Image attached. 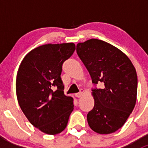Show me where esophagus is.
Masks as SVG:
<instances>
[{
    "instance_id": "1",
    "label": "esophagus",
    "mask_w": 148,
    "mask_h": 148,
    "mask_svg": "<svg viewBox=\"0 0 148 148\" xmlns=\"http://www.w3.org/2000/svg\"><path fill=\"white\" fill-rule=\"evenodd\" d=\"M84 94V89H81L80 92L76 94V97H78V98H79V97H81L83 96Z\"/></svg>"
}]
</instances>
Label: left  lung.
<instances>
[{
	"instance_id": "obj_1",
	"label": "left lung",
	"mask_w": 148,
	"mask_h": 148,
	"mask_svg": "<svg viewBox=\"0 0 148 148\" xmlns=\"http://www.w3.org/2000/svg\"><path fill=\"white\" fill-rule=\"evenodd\" d=\"M77 53L92 83L104 85L102 89L92 90L95 106L87 114L89 126L102 135L116 132L136 104L138 77L135 66L122 51L96 38L77 44Z\"/></svg>"
}]
</instances>
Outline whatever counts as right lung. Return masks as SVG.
Returning <instances> with one entry per match:
<instances>
[{
	"instance_id": "1",
	"label": "right lung",
	"mask_w": 148,
	"mask_h": 148,
	"mask_svg": "<svg viewBox=\"0 0 148 148\" xmlns=\"http://www.w3.org/2000/svg\"><path fill=\"white\" fill-rule=\"evenodd\" d=\"M74 50V43L40 46L25 56L18 70L19 106L28 120L48 135L62 132L74 110V99L64 92L61 73L64 62Z\"/></svg>"
}]
</instances>
